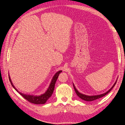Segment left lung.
I'll list each match as a JSON object with an SVG mask.
<instances>
[{
    "instance_id": "1",
    "label": "left lung",
    "mask_w": 125,
    "mask_h": 125,
    "mask_svg": "<svg viewBox=\"0 0 125 125\" xmlns=\"http://www.w3.org/2000/svg\"><path fill=\"white\" fill-rule=\"evenodd\" d=\"M117 81V79L116 80V81H115V82L114 83V84H113V85L111 87V88L109 89V90H108L107 92H106L105 93H103V94H100V95H85V94H82L81 93H80L77 90V89L75 88V87L74 85V84L73 83V88H74V89L75 90V93H76L77 95L80 98V99H82L84 101H94V100H96L97 99H100V98H101L102 97H103L104 96L106 95L107 94H108L109 92L111 91L112 90V89L113 88V87H114L116 83V82Z\"/></svg>"
}]
</instances>
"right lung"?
Instances as JSON below:
<instances>
[{"mask_svg": "<svg viewBox=\"0 0 125 125\" xmlns=\"http://www.w3.org/2000/svg\"><path fill=\"white\" fill-rule=\"evenodd\" d=\"M62 72V70H59L57 72V73L54 74L53 78H52L50 83V85L49 86L47 90L45 92V93H44V94H41V95H39V96L34 95H28V94L22 93L20 91H19L16 89V87H15L13 84L12 81H11L9 74V79L11 85H12V86H13V88L16 90L20 94V95H21L22 96H23L25 99L28 100L29 102H30V103H32L33 104H43L46 103L47 100H48L49 98L52 96V93L54 92L55 83L57 81V79L59 76V74H60V73H61Z\"/></svg>", "mask_w": 125, "mask_h": 125, "instance_id": "1", "label": "right lung"}]
</instances>
